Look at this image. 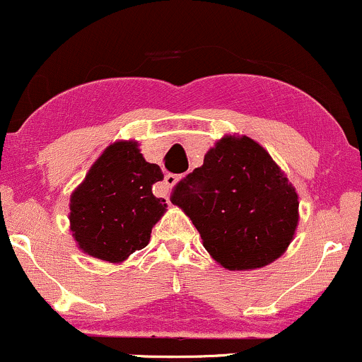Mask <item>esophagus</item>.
<instances>
[{
  "label": "esophagus",
  "mask_w": 362,
  "mask_h": 362,
  "mask_svg": "<svg viewBox=\"0 0 362 362\" xmlns=\"http://www.w3.org/2000/svg\"><path fill=\"white\" fill-rule=\"evenodd\" d=\"M180 180V177L178 175H173V173H167V175H165V178H163V184H165V187H167V192L170 189H172V187H175L177 185V182Z\"/></svg>",
  "instance_id": "1"
}]
</instances>
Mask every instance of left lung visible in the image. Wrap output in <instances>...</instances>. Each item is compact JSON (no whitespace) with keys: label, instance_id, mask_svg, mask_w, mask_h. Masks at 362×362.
Returning a JSON list of instances; mask_svg holds the SVG:
<instances>
[{"label":"left lung","instance_id":"obj_1","mask_svg":"<svg viewBox=\"0 0 362 362\" xmlns=\"http://www.w3.org/2000/svg\"><path fill=\"white\" fill-rule=\"evenodd\" d=\"M172 202L189 216L209 255L228 271H252L288 250L300 221L296 189L267 149L226 134L175 187Z\"/></svg>","mask_w":362,"mask_h":362}]
</instances>
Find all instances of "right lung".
I'll return each instance as SVG.
<instances>
[{
	"instance_id": "obj_1",
	"label": "right lung",
	"mask_w": 362,
	"mask_h": 362,
	"mask_svg": "<svg viewBox=\"0 0 362 362\" xmlns=\"http://www.w3.org/2000/svg\"><path fill=\"white\" fill-rule=\"evenodd\" d=\"M163 180L148 163L138 141H115L97 158L69 199V230L78 248L93 259L122 264L149 243L153 226L167 213L153 195Z\"/></svg>"
}]
</instances>
